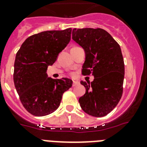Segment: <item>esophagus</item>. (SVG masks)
<instances>
[{"mask_svg": "<svg viewBox=\"0 0 147 147\" xmlns=\"http://www.w3.org/2000/svg\"><path fill=\"white\" fill-rule=\"evenodd\" d=\"M78 82H77V81H73V84H72V86H73V87H75V86H76V85H78Z\"/></svg>", "mask_w": 147, "mask_h": 147, "instance_id": "obj_1", "label": "esophagus"}]
</instances>
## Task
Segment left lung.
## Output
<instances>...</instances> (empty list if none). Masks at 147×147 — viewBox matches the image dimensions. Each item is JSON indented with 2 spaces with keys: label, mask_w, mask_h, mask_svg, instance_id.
I'll list each match as a JSON object with an SVG mask.
<instances>
[{
  "label": "left lung",
  "mask_w": 147,
  "mask_h": 147,
  "mask_svg": "<svg viewBox=\"0 0 147 147\" xmlns=\"http://www.w3.org/2000/svg\"><path fill=\"white\" fill-rule=\"evenodd\" d=\"M72 40L85 50L82 74L94 77L92 82L81 81L86 91L78 102L88 114L105 116L116 107L123 93L124 62L121 47L100 28L73 29Z\"/></svg>",
  "instance_id": "1"
}]
</instances>
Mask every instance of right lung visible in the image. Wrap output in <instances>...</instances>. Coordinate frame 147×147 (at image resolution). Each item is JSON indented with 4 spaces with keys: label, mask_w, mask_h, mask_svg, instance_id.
Here are the masks:
<instances>
[{
    "label": "right lung",
    "mask_w": 147,
    "mask_h": 147,
    "mask_svg": "<svg viewBox=\"0 0 147 147\" xmlns=\"http://www.w3.org/2000/svg\"><path fill=\"white\" fill-rule=\"evenodd\" d=\"M71 29L41 32L28 37L16 54L13 82L24 108L34 116H46L59 107L62 94L72 85L67 78H48L49 65L71 40Z\"/></svg>",
    "instance_id": "obj_1"
}]
</instances>
